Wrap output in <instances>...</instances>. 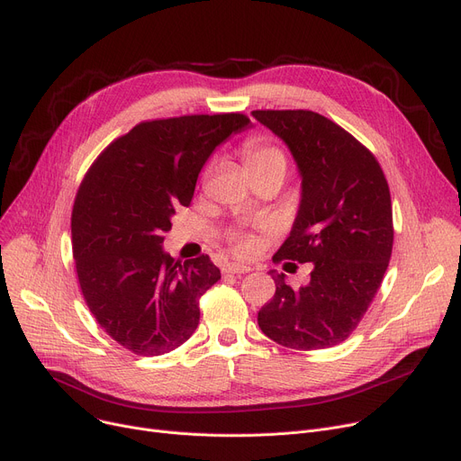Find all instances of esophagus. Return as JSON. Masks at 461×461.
Here are the masks:
<instances>
[{"mask_svg":"<svg viewBox=\"0 0 461 461\" xmlns=\"http://www.w3.org/2000/svg\"><path fill=\"white\" fill-rule=\"evenodd\" d=\"M250 271H252V267L245 263H228L226 265V273H231V275H247Z\"/></svg>","mask_w":461,"mask_h":461,"instance_id":"obj_1","label":"esophagus"}]
</instances>
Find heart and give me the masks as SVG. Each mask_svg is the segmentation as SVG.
Segmentation results:
<instances>
[{
    "instance_id": "b5f03b06",
    "label": "heart",
    "mask_w": 461,
    "mask_h": 461,
    "mask_svg": "<svg viewBox=\"0 0 461 461\" xmlns=\"http://www.w3.org/2000/svg\"><path fill=\"white\" fill-rule=\"evenodd\" d=\"M245 164L249 174H259V172H269V169H284L285 172V155L276 145H271L261 140H250L245 145ZM254 243L250 237L239 235L233 240V249L237 254H249L252 250Z\"/></svg>"
}]
</instances>
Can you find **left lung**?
Returning a JSON list of instances; mask_svg holds the SVG:
<instances>
[{
	"instance_id": "1",
	"label": "left lung",
	"mask_w": 461,
	"mask_h": 461,
	"mask_svg": "<svg viewBox=\"0 0 461 461\" xmlns=\"http://www.w3.org/2000/svg\"><path fill=\"white\" fill-rule=\"evenodd\" d=\"M292 151L301 203L275 261H312L294 289L271 271L275 297L258 312L265 336L289 349L338 346L357 329L393 254L391 190L375 157L334 121L310 110H254Z\"/></svg>"
}]
</instances>
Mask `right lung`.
<instances>
[{"label": "right lung", "instance_id": "1", "mask_svg": "<svg viewBox=\"0 0 461 461\" xmlns=\"http://www.w3.org/2000/svg\"><path fill=\"white\" fill-rule=\"evenodd\" d=\"M249 125L243 113L143 121L87 169L72 207V256L91 313L125 349L169 353L196 330L200 297L221 269L209 256L166 254L162 233L212 151Z\"/></svg>", "mask_w": 461, "mask_h": 461}]
</instances>
